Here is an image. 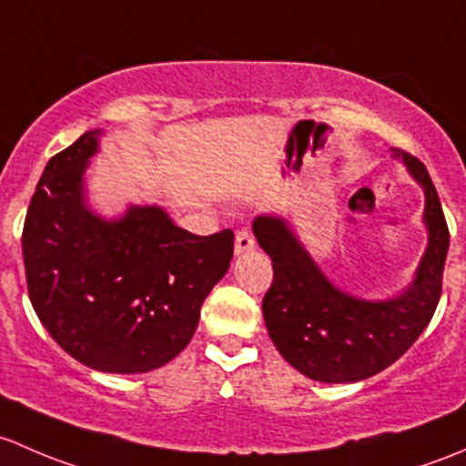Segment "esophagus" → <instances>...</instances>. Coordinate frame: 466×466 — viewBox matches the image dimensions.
<instances>
[{
	"instance_id": "obj_1",
	"label": "esophagus",
	"mask_w": 466,
	"mask_h": 466,
	"mask_svg": "<svg viewBox=\"0 0 466 466\" xmlns=\"http://www.w3.org/2000/svg\"><path fill=\"white\" fill-rule=\"evenodd\" d=\"M256 248V238H253V233L248 231V228H242V231H238L235 235V253H247V251H253Z\"/></svg>"
}]
</instances>
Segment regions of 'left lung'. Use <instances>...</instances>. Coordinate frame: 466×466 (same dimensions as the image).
I'll return each instance as SVG.
<instances>
[{"label":"left lung","instance_id":"obj_1","mask_svg":"<svg viewBox=\"0 0 466 466\" xmlns=\"http://www.w3.org/2000/svg\"><path fill=\"white\" fill-rule=\"evenodd\" d=\"M424 188L429 247L415 280L390 300H361L337 289L320 273L285 219L260 215L253 222L258 244L273 262V280L262 314L278 352L305 377L352 383L386 370L424 332L442 294L449 227L429 170L409 152L392 150Z\"/></svg>","mask_w":466,"mask_h":466}]
</instances>
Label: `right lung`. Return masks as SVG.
Segmentation results:
<instances>
[{"label": "right lung", "mask_w": 466, "mask_h": 466, "mask_svg": "<svg viewBox=\"0 0 466 466\" xmlns=\"http://www.w3.org/2000/svg\"><path fill=\"white\" fill-rule=\"evenodd\" d=\"M100 132L46 163L22 231L28 299L66 354L100 372L166 366L193 339L206 296L228 271L233 231L195 235L159 206L98 218L83 175Z\"/></svg>", "instance_id": "1"}]
</instances>
